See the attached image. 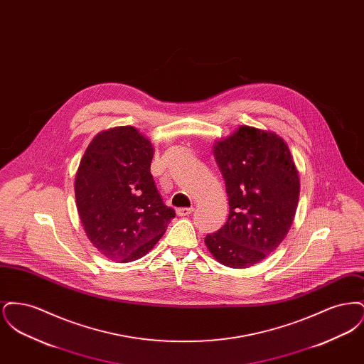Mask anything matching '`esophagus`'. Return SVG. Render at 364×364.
I'll return each mask as SVG.
<instances>
[{
  "label": "esophagus",
  "mask_w": 364,
  "mask_h": 364,
  "mask_svg": "<svg viewBox=\"0 0 364 364\" xmlns=\"http://www.w3.org/2000/svg\"><path fill=\"white\" fill-rule=\"evenodd\" d=\"M192 211H193V208H180L176 210L177 215H180V217H186V215H190V214H192Z\"/></svg>",
  "instance_id": "1"
}]
</instances>
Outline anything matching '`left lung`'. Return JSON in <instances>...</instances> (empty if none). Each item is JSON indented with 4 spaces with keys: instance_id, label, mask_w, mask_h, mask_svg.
<instances>
[{
    "instance_id": "8db88e82",
    "label": "left lung",
    "mask_w": 364,
    "mask_h": 364,
    "mask_svg": "<svg viewBox=\"0 0 364 364\" xmlns=\"http://www.w3.org/2000/svg\"><path fill=\"white\" fill-rule=\"evenodd\" d=\"M214 156L225 180L229 215L205 242L220 263L244 269L287 236L299 202V174L287 143L252 127L215 143Z\"/></svg>"
}]
</instances>
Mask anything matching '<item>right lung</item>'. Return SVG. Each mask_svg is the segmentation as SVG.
Returning a JSON list of instances; mask_svg holds the SVG:
<instances>
[{"label":"right lung","instance_id":"right-lung-1","mask_svg":"<svg viewBox=\"0 0 364 364\" xmlns=\"http://www.w3.org/2000/svg\"><path fill=\"white\" fill-rule=\"evenodd\" d=\"M154 149L134 127L98 134L75 178V196L87 237L109 259L146 255L176 215L156 190L150 165Z\"/></svg>","mask_w":364,"mask_h":364}]
</instances>
